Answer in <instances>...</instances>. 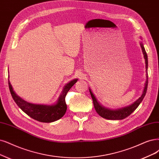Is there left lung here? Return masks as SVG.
<instances>
[{"label":"left lung","mask_w":159,"mask_h":159,"mask_svg":"<svg viewBox=\"0 0 159 159\" xmlns=\"http://www.w3.org/2000/svg\"><path fill=\"white\" fill-rule=\"evenodd\" d=\"M140 46L141 48H142V52L143 54V57L145 59V68H146V82L145 84V87L143 91L142 95L141 96V97L138 99L137 100L134 102L132 104L128 105L127 107H123L121 109H116V110H111L107 108H105V107L102 106V105L99 103L95 96L93 95V93L91 91L90 89V93L91 94L92 98L93 99V106H94V108L96 111V112L98 113L99 116H101L104 119H109V120H122L126 118L127 116L129 115H130L134 111L137 109V107L139 106V105L141 103V102H142L143 99L144 98L147 90H148V54H147L146 51L145 50V48L143 46V44L142 43H140Z\"/></svg>","instance_id":"1"}]
</instances>
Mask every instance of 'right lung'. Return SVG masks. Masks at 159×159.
Returning a JSON list of instances; mask_svg holds the SVG:
<instances>
[{"label":"right lung","instance_id":"add662e5","mask_svg":"<svg viewBox=\"0 0 159 159\" xmlns=\"http://www.w3.org/2000/svg\"><path fill=\"white\" fill-rule=\"evenodd\" d=\"M9 77V76H8ZM74 79L66 84L56 103L52 105H40L28 103L17 96L13 90L8 79L9 89L14 102L18 107L32 119L41 122H52L60 119L65 115L67 105L65 98L68 91L77 81Z\"/></svg>","mask_w":159,"mask_h":159}]
</instances>
